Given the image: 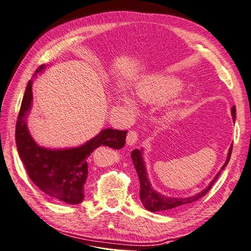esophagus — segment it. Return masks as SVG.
<instances>
[{
	"mask_svg": "<svg viewBox=\"0 0 251 251\" xmlns=\"http://www.w3.org/2000/svg\"><path fill=\"white\" fill-rule=\"evenodd\" d=\"M137 140H138V135H137V132L134 130H129L128 134H127L126 144L128 146H134Z\"/></svg>",
	"mask_w": 251,
	"mask_h": 251,
	"instance_id": "esophagus-1",
	"label": "esophagus"
}]
</instances>
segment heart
<instances>
[{
    "label": "heart",
    "instance_id": "obj_1",
    "mask_svg": "<svg viewBox=\"0 0 251 251\" xmlns=\"http://www.w3.org/2000/svg\"><path fill=\"white\" fill-rule=\"evenodd\" d=\"M185 86L181 78L169 75V74H151L147 75L136 83V96L146 102H162L175 97L181 91ZM120 99L126 109L134 111L137 109V102L132 95L123 91L120 93ZM180 112L177 103L166 104L164 107V115L168 119H174Z\"/></svg>",
    "mask_w": 251,
    "mask_h": 251
}]
</instances>
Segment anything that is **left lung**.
<instances>
[{"label":"left lung","instance_id":"obj_1","mask_svg":"<svg viewBox=\"0 0 251 251\" xmlns=\"http://www.w3.org/2000/svg\"><path fill=\"white\" fill-rule=\"evenodd\" d=\"M232 117H233V122L236 120V107L235 105L232 107ZM232 149H233V144L230 145L229 149H228V153H227V158L225 163L223 164L222 168L218 172V174L215 175V177L210 181V184L205 187L203 190H201L200 193L196 194L194 196H190V197H169V196L162 195L159 191H156L150 183L149 176H148V172H147L146 168V162L144 159V148L141 149H135L131 152V159L132 162H134L135 169L137 171V174H138L139 181H140V200L144 207L151 211V212H158V211H166V210H171L174 209L176 207H179V205L183 204H187L191 203L194 201H197L201 197L208 193L210 188L212 187L213 184L215 183V180L218 179V177L221 174V171H223L226 165L228 164L229 159H230V154H232Z\"/></svg>","mask_w":251,"mask_h":251}]
</instances>
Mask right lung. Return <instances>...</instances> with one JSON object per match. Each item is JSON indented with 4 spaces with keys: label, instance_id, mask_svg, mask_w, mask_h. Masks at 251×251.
Masks as SVG:
<instances>
[{
    "label": "right lung",
    "instance_id": "1",
    "mask_svg": "<svg viewBox=\"0 0 251 251\" xmlns=\"http://www.w3.org/2000/svg\"><path fill=\"white\" fill-rule=\"evenodd\" d=\"M46 65L39 67L28 81L16 123L17 151L33 184L44 194L68 204H78L85 198L83 185L88 177L87 160L100 146L121 149L126 140V130L102 129L85 144L72 148L51 149L39 146L28 128V116L32 107V83L37 74Z\"/></svg>",
    "mask_w": 251,
    "mask_h": 251
}]
</instances>
